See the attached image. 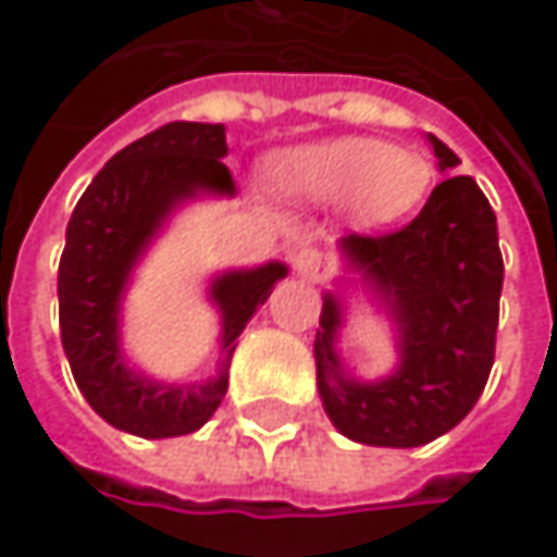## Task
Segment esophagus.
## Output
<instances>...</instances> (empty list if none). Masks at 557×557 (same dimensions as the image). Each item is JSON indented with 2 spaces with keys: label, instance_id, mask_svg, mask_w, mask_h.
<instances>
[{
  "label": "esophagus",
  "instance_id": "34e87169",
  "mask_svg": "<svg viewBox=\"0 0 557 557\" xmlns=\"http://www.w3.org/2000/svg\"><path fill=\"white\" fill-rule=\"evenodd\" d=\"M292 263L304 278H322V272H325V257L317 247H297L292 253Z\"/></svg>",
  "mask_w": 557,
  "mask_h": 557
}]
</instances>
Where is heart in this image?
I'll return each instance as SVG.
<instances>
[{
    "mask_svg": "<svg viewBox=\"0 0 557 557\" xmlns=\"http://www.w3.org/2000/svg\"><path fill=\"white\" fill-rule=\"evenodd\" d=\"M269 184L292 200L345 203L363 225L407 215L430 187L426 159L370 137H342L278 153L265 169Z\"/></svg>",
    "mask_w": 557,
    "mask_h": 557,
    "instance_id": "heart-1",
    "label": "heart"
}]
</instances>
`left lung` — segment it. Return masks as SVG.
Masks as SVG:
<instances>
[{"label":"left lung","mask_w":557,"mask_h":557,"mask_svg":"<svg viewBox=\"0 0 557 557\" xmlns=\"http://www.w3.org/2000/svg\"><path fill=\"white\" fill-rule=\"evenodd\" d=\"M430 140L438 165L455 169L458 156L438 137L430 134ZM342 247L401 325V370L375 385L345 379L332 350L342 310L325 294L313 345L325 413L363 445H426L473 410L495 363L505 278L495 212L480 184L455 175L432 187L426 207L407 225L385 235H348Z\"/></svg>","instance_id":"1"}]
</instances>
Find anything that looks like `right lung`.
I'll use <instances>...</instances> for the list:
<instances>
[{
  "label": "right lung",
  "mask_w": 557,
  "mask_h": 557,
  "mask_svg": "<svg viewBox=\"0 0 557 557\" xmlns=\"http://www.w3.org/2000/svg\"><path fill=\"white\" fill-rule=\"evenodd\" d=\"M225 127L169 122L115 153L71 212L59 260V325L71 373L87 404L106 423L140 438H172L200 430L228 392L222 373L207 385H159L131 373L119 350V297L127 272L165 212L197 190L232 194L222 156ZM285 265L228 272L212 285L222 310V348L265 304ZM225 357V360H228Z\"/></svg>",
  "instance_id": "right-lung-1"
}]
</instances>
